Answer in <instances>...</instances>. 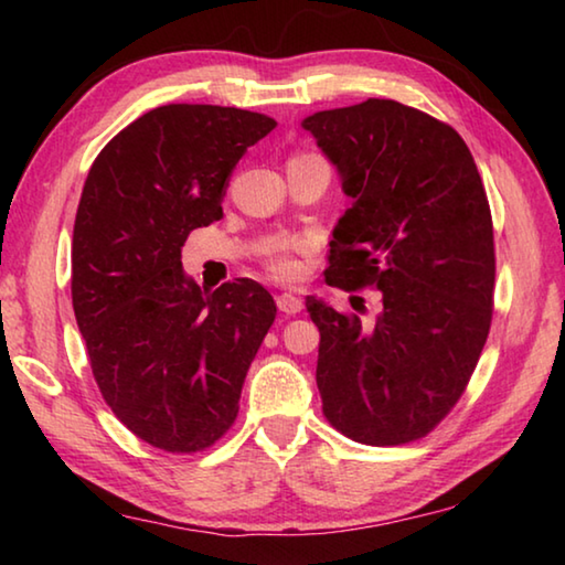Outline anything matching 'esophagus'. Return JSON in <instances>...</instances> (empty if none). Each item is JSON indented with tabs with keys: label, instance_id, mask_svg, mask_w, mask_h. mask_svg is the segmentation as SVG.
Masks as SVG:
<instances>
[{
	"label": "esophagus",
	"instance_id": "34e87169",
	"mask_svg": "<svg viewBox=\"0 0 565 565\" xmlns=\"http://www.w3.org/2000/svg\"><path fill=\"white\" fill-rule=\"evenodd\" d=\"M276 303H279V309H281L284 313H289V317H294V313H299V311L303 309L301 296H296V294H291V291H284V294L276 296Z\"/></svg>",
	"mask_w": 565,
	"mask_h": 565
}]
</instances>
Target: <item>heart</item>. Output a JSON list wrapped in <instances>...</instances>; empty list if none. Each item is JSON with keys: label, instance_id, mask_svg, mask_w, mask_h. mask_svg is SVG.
<instances>
[{"label": "heart", "instance_id": "1", "mask_svg": "<svg viewBox=\"0 0 565 565\" xmlns=\"http://www.w3.org/2000/svg\"><path fill=\"white\" fill-rule=\"evenodd\" d=\"M296 252H301V244H281L279 248H274L266 266H269L276 279H294L301 271V264L294 256Z\"/></svg>", "mask_w": 565, "mask_h": 565}]
</instances>
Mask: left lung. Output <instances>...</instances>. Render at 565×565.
I'll return each instance as SVG.
<instances>
[{
    "mask_svg": "<svg viewBox=\"0 0 565 565\" xmlns=\"http://www.w3.org/2000/svg\"><path fill=\"white\" fill-rule=\"evenodd\" d=\"M301 127L353 199L327 284L381 291L374 323L306 296L323 416L366 446L416 441L461 398L489 339L495 254L481 174L454 127L394 99L317 111Z\"/></svg>",
    "mask_w": 565,
    "mask_h": 565,
    "instance_id": "left-lung-1",
    "label": "left lung"
}]
</instances>
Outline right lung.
Returning <instances> with one entry per match:
<instances>
[{
	"label": "right lung",
	"instance_id": "add662e5",
	"mask_svg": "<svg viewBox=\"0 0 565 565\" xmlns=\"http://www.w3.org/2000/svg\"><path fill=\"white\" fill-rule=\"evenodd\" d=\"M276 127L266 114L167 104L99 151L72 236V303L92 374L129 431L169 454L214 446L276 319L254 279L199 289L181 246L224 216L238 159Z\"/></svg>",
	"mask_w": 565,
	"mask_h": 565
}]
</instances>
